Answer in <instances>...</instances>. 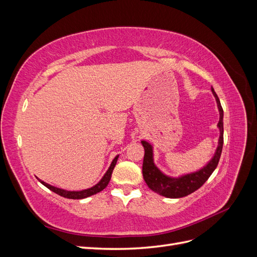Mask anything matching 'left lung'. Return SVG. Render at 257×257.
I'll return each mask as SVG.
<instances>
[{
    "label": "left lung",
    "mask_w": 257,
    "mask_h": 257,
    "mask_svg": "<svg viewBox=\"0 0 257 257\" xmlns=\"http://www.w3.org/2000/svg\"><path fill=\"white\" fill-rule=\"evenodd\" d=\"M212 93L216 99L217 108H219L220 111V121L217 123V126L220 128L219 146H217L211 161H210L205 167L199 169L198 172L184 175L179 178H172L164 175L154 165L152 146L145 141L142 142L145 148L143 176L147 185L149 186L153 192L168 198H180L188 196L189 194L198 190L200 186L208 180V178L211 176L217 164H219L223 148V108L221 106L220 99L217 97L216 93L214 92L213 89Z\"/></svg>",
    "instance_id": "obj_1"
}]
</instances>
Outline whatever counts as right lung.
Returning a JSON list of instances; mask_svg holds the SVG:
<instances>
[{
	"label": "right lung",
	"mask_w": 257,
	"mask_h": 257,
	"mask_svg": "<svg viewBox=\"0 0 257 257\" xmlns=\"http://www.w3.org/2000/svg\"><path fill=\"white\" fill-rule=\"evenodd\" d=\"M118 158H119V155H116V157L113 159L112 163L110 164V167L108 168V170L106 172V174L104 175V177L100 179V181L97 184H95L94 186H92V188L87 189V190H82V191H66V190H63V189L56 188V186H52V185H50L48 183H46V182L40 180V179H38V180H40V182L42 184H44L46 188H48L50 191L57 193L58 195H60V196H63L65 198H69V199L87 198L89 196L94 195V194H96V193H98L100 191H103L106 188V186L108 185V183H109V181H110V178H111V174L113 172V168H114V166L116 164V161H118Z\"/></svg>",
	"instance_id": "right-lung-1"
}]
</instances>
